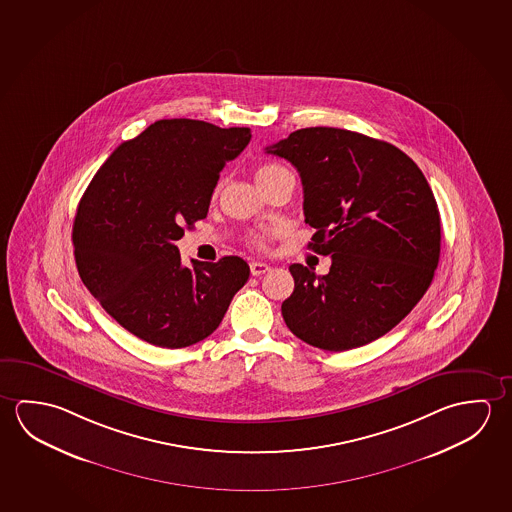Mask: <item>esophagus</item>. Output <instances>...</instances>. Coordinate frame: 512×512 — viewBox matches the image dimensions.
<instances>
[{
    "label": "esophagus",
    "mask_w": 512,
    "mask_h": 512,
    "mask_svg": "<svg viewBox=\"0 0 512 512\" xmlns=\"http://www.w3.org/2000/svg\"><path fill=\"white\" fill-rule=\"evenodd\" d=\"M271 266L264 264V262H250V271H252L253 277H260L264 273H268Z\"/></svg>",
    "instance_id": "esophagus-1"
}]
</instances>
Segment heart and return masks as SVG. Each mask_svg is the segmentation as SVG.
<instances>
[{
  "label": "heart",
  "instance_id": "1",
  "mask_svg": "<svg viewBox=\"0 0 512 512\" xmlns=\"http://www.w3.org/2000/svg\"><path fill=\"white\" fill-rule=\"evenodd\" d=\"M282 166H278V164H264V166H260L257 169V182L262 184L264 180H268L273 175H277L278 171H282ZM269 235H271V230L269 228H262V230H253L248 235V243L255 246V248H266V243H268Z\"/></svg>",
  "mask_w": 512,
  "mask_h": 512
}]
</instances>
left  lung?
I'll list each match as a JSON object with an SVG mask.
<instances>
[{
	"label": "left lung",
	"mask_w": 512,
	"mask_h": 512,
	"mask_svg": "<svg viewBox=\"0 0 512 512\" xmlns=\"http://www.w3.org/2000/svg\"><path fill=\"white\" fill-rule=\"evenodd\" d=\"M298 169L310 248L327 275L289 266L282 303L294 336L328 352L375 341L427 293L441 252L436 198L421 169L393 144L330 126L302 128L266 148Z\"/></svg>",
	"instance_id": "obj_1"
}]
</instances>
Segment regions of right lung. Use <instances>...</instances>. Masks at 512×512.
I'll return each mask as SVG.
<instances>
[{"label": "right lung", "mask_w": 512, "mask_h": 512, "mask_svg": "<svg viewBox=\"0 0 512 512\" xmlns=\"http://www.w3.org/2000/svg\"><path fill=\"white\" fill-rule=\"evenodd\" d=\"M246 126L160 119L119 144L76 210V268L101 307L130 334L185 348L219 327L248 282L241 257L191 260L176 248L184 228L207 218L219 173L248 146Z\"/></svg>", "instance_id": "1"}]
</instances>
